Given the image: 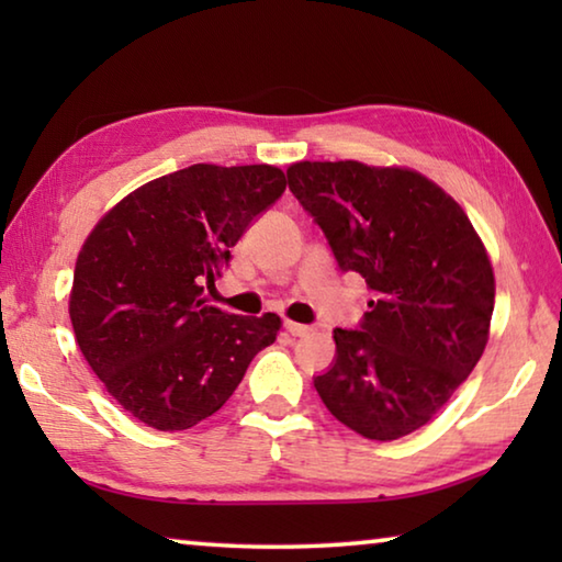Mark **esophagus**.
Returning a JSON list of instances; mask_svg holds the SVG:
<instances>
[{
	"instance_id": "1",
	"label": "esophagus",
	"mask_w": 562,
	"mask_h": 562,
	"mask_svg": "<svg viewBox=\"0 0 562 562\" xmlns=\"http://www.w3.org/2000/svg\"><path fill=\"white\" fill-rule=\"evenodd\" d=\"M284 329H288L292 337H307L312 331V327L300 325V322H292V319H284Z\"/></svg>"
}]
</instances>
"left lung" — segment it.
Returning a JSON list of instances; mask_svg holds the SVG:
<instances>
[{"label": "left lung", "mask_w": 562, "mask_h": 562, "mask_svg": "<svg viewBox=\"0 0 562 562\" xmlns=\"http://www.w3.org/2000/svg\"><path fill=\"white\" fill-rule=\"evenodd\" d=\"M288 183L345 272L372 290L359 329H335L322 402L372 441L422 429L486 349L496 278L479 233L426 176L359 160H300Z\"/></svg>", "instance_id": "1"}]
</instances>
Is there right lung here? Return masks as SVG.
Listing matches in <instances>:
<instances>
[{
	"label": "right lung",
	"mask_w": 562,
	"mask_h": 562,
	"mask_svg": "<svg viewBox=\"0 0 562 562\" xmlns=\"http://www.w3.org/2000/svg\"><path fill=\"white\" fill-rule=\"evenodd\" d=\"M280 168L195 164L148 180L76 258L69 317L83 359L131 416L183 431L213 416L282 327L205 304L231 247L284 193Z\"/></svg>",
	"instance_id": "right-lung-1"
}]
</instances>
